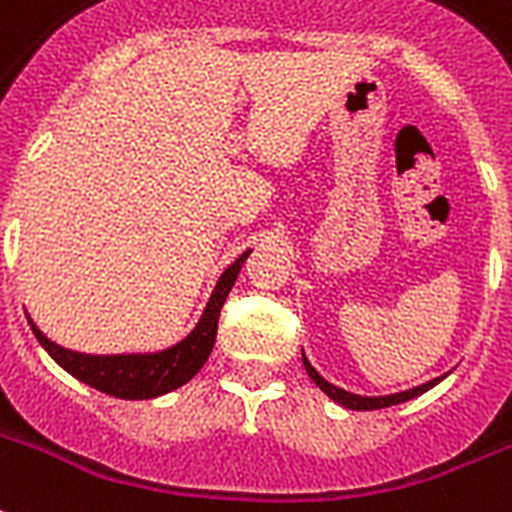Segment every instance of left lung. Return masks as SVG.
Here are the masks:
<instances>
[{
  "mask_svg": "<svg viewBox=\"0 0 512 512\" xmlns=\"http://www.w3.org/2000/svg\"><path fill=\"white\" fill-rule=\"evenodd\" d=\"M301 358H304V369L306 374L312 377L314 385H317L328 399H333L336 404H342V407H347V410H382V407H393V404H401V401L415 399V396H420V393H426L429 388H434L437 382L445 380V374H442V377H434V380L423 382V385H415V388H407V391L388 393V396H361V393H350V391H344V388H339V385L328 382L323 374L317 372L312 363H309L306 355H301Z\"/></svg>",
  "mask_w": 512,
  "mask_h": 512,
  "instance_id": "left-lung-1",
  "label": "left lung"
}]
</instances>
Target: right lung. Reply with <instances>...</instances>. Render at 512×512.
<instances>
[{"label": "right lung", "instance_id": "right-lung-1", "mask_svg": "<svg viewBox=\"0 0 512 512\" xmlns=\"http://www.w3.org/2000/svg\"><path fill=\"white\" fill-rule=\"evenodd\" d=\"M249 252L252 249H246L244 255H238L222 271L217 285L208 295V304L203 314H200L198 323H195V328L181 342L162 347V350L111 352V355L78 352L56 344L54 339H48L34 325L29 314H26V320L32 325V333L37 336V342L43 344V350L62 366L64 372L73 374L75 380H81L83 385H89V388L100 393H108V396H116V399H157V396H165V393L187 385L203 369V363L208 361V355L214 350V342H217L219 312L225 306L227 293L236 285L238 271L244 266Z\"/></svg>", "mask_w": 512, "mask_h": 512}]
</instances>
